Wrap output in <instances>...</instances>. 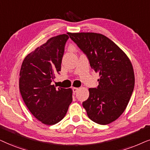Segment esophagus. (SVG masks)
Here are the masks:
<instances>
[{
	"label": "esophagus",
	"mask_w": 150,
	"mask_h": 150,
	"mask_svg": "<svg viewBox=\"0 0 150 150\" xmlns=\"http://www.w3.org/2000/svg\"><path fill=\"white\" fill-rule=\"evenodd\" d=\"M78 90H79L78 88H76V87H73V92L74 93H77V91H78Z\"/></svg>",
	"instance_id": "34e87169"
}]
</instances>
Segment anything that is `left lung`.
<instances>
[{
	"instance_id": "8db88e82",
	"label": "left lung",
	"mask_w": 150,
	"mask_h": 150,
	"mask_svg": "<svg viewBox=\"0 0 150 150\" xmlns=\"http://www.w3.org/2000/svg\"><path fill=\"white\" fill-rule=\"evenodd\" d=\"M86 54L92 69L99 73L97 88H89L82 105L89 119L100 125L117 120L125 111L134 87V73L127 55L101 33H69Z\"/></svg>"
}]
</instances>
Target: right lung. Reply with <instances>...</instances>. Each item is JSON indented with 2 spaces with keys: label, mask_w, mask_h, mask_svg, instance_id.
I'll use <instances>...</instances> for the list:
<instances>
[{
  "label": "right lung",
  "mask_w": 150,
  "mask_h": 150,
  "mask_svg": "<svg viewBox=\"0 0 150 150\" xmlns=\"http://www.w3.org/2000/svg\"><path fill=\"white\" fill-rule=\"evenodd\" d=\"M69 38L67 34L51 38L28 54L22 63L19 78L22 97L32 115L45 125L59 122L73 101L71 88L56 89L51 84L61 71Z\"/></svg>",
  "instance_id": "right-lung-1"
}]
</instances>
